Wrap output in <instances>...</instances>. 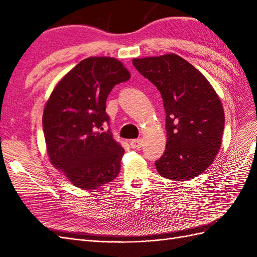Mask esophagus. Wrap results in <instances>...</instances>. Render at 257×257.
Listing matches in <instances>:
<instances>
[{"label": "esophagus", "mask_w": 257, "mask_h": 257, "mask_svg": "<svg viewBox=\"0 0 257 257\" xmlns=\"http://www.w3.org/2000/svg\"><path fill=\"white\" fill-rule=\"evenodd\" d=\"M131 147L133 148V149H141V148L143 147V139L137 138V139H133V141H131Z\"/></svg>", "instance_id": "34e87169"}]
</instances>
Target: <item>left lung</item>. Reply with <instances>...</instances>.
<instances>
[{"label":"left lung","mask_w":257,"mask_h":257,"mask_svg":"<svg viewBox=\"0 0 257 257\" xmlns=\"http://www.w3.org/2000/svg\"><path fill=\"white\" fill-rule=\"evenodd\" d=\"M133 65L160 91L166 112V149L159 174L190 180L212 164L222 144L223 106L206 77L175 53L134 59Z\"/></svg>","instance_id":"8db88e82"}]
</instances>
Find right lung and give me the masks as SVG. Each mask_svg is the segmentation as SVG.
I'll use <instances>...</instances> for the list:
<instances>
[{
  "instance_id": "add662e5",
  "label": "right lung",
  "mask_w": 257,
  "mask_h": 257,
  "mask_svg": "<svg viewBox=\"0 0 257 257\" xmlns=\"http://www.w3.org/2000/svg\"><path fill=\"white\" fill-rule=\"evenodd\" d=\"M131 78L122 62L90 57L53 89L45 105L43 128L51 164L77 188L94 190L119 175L124 149L109 131L106 99L115 84Z\"/></svg>"
}]
</instances>
